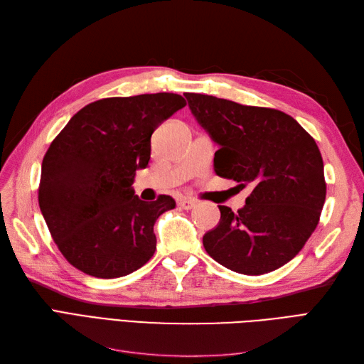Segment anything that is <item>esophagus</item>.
Instances as JSON below:
<instances>
[{"label": "esophagus", "mask_w": 364, "mask_h": 364, "mask_svg": "<svg viewBox=\"0 0 364 364\" xmlns=\"http://www.w3.org/2000/svg\"><path fill=\"white\" fill-rule=\"evenodd\" d=\"M178 203L182 209H193L197 202L194 199H191V197H182V199H179Z\"/></svg>", "instance_id": "esophagus-1"}]
</instances>
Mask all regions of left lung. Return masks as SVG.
Returning a JSON list of instances; mask_svg holds the SVG:
<instances>
[{"mask_svg": "<svg viewBox=\"0 0 364 364\" xmlns=\"http://www.w3.org/2000/svg\"><path fill=\"white\" fill-rule=\"evenodd\" d=\"M193 115L218 144L214 171L252 185L234 213L220 205L203 246L218 264L243 274L279 269L301 252L321 218L326 196L323 161L313 136L277 109L183 94Z\"/></svg>", "mask_w": 364, "mask_h": 364, "instance_id": "obj_1", "label": "left lung"}]
</instances>
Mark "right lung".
I'll return each instance as SVG.
<instances>
[{"label": "right lung", "instance_id": "1", "mask_svg": "<svg viewBox=\"0 0 364 364\" xmlns=\"http://www.w3.org/2000/svg\"><path fill=\"white\" fill-rule=\"evenodd\" d=\"M186 105L179 94L102 98L80 109L42 161L39 206L62 255L75 269L112 279L153 257V226L176 206L144 202L132 183L150 161L155 129Z\"/></svg>", "mask_w": 364, "mask_h": 364}]
</instances>
